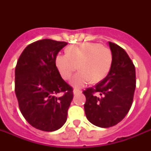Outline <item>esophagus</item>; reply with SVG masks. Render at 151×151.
<instances>
[{"label":"esophagus","mask_w":151,"mask_h":151,"mask_svg":"<svg viewBox=\"0 0 151 151\" xmlns=\"http://www.w3.org/2000/svg\"><path fill=\"white\" fill-rule=\"evenodd\" d=\"M79 93H81V90H78V89L73 90V94H74V95L79 94Z\"/></svg>","instance_id":"34e87169"}]
</instances>
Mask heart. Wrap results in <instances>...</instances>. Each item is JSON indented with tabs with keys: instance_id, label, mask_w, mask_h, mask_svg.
I'll return each mask as SVG.
<instances>
[{
	"instance_id": "heart-1",
	"label": "heart",
	"mask_w": 151,
	"mask_h": 151,
	"mask_svg": "<svg viewBox=\"0 0 151 151\" xmlns=\"http://www.w3.org/2000/svg\"><path fill=\"white\" fill-rule=\"evenodd\" d=\"M55 66L64 80H69L74 71L71 81L74 88H81L92 81L98 83L103 80L110 72L113 63V54L110 48L99 43L88 42L69 46L65 54L55 57Z\"/></svg>"
}]
</instances>
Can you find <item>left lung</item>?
I'll use <instances>...</instances> for the list:
<instances>
[{"label": "left lung", "instance_id": "8db88e82", "mask_svg": "<svg viewBox=\"0 0 151 151\" xmlns=\"http://www.w3.org/2000/svg\"><path fill=\"white\" fill-rule=\"evenodd\" d=\"M113 63L107 76L83 93L86 97L87 119L101 128L116 125L123 120L132 104L136 89V69L126 52L109 42Z\"/></svg>", "mask_w": 151, "mask_h": 151}]
</instances>
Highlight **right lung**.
Instances as JSON below:
<instances>
[{"mask_svg": "<svg viewBox=\"0 0 151 151\" xmlns=\"http://www.w3.org/2000/svg\"><path fill=\"white\" fill-rule=\"evenodd\" d=\"M66 45L51 39L35 41L23 50L15 66V92L20 111L29 124L41 131L58 130L67 119L73 88L62 78L55 63Z\"/></svg>", "mask_w": 151, "mask_h": 151, "instance_id": "add662e5", "label": "right lung"}]
</instances>
